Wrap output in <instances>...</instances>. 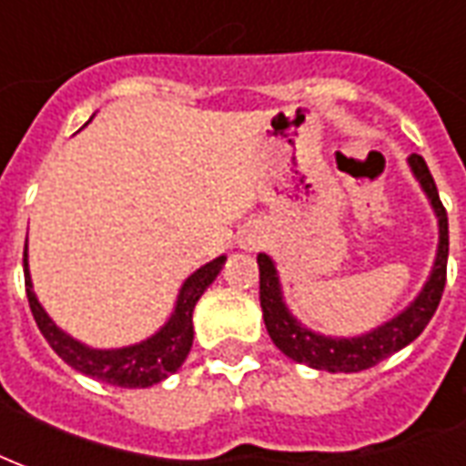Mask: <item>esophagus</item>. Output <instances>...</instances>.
<instances>
[{"instance_id":"1","label":"esophagus","mask_w":466,"mask_h":466,"mask_svg":"<svg viewBox=\"0 0 466 466\" xmlns=\"http://www.w3.org/2000/svg\"><path fill=\"white\" fill-rule=\"evenodd\" d=\"M248 246H250V248H256V240H248Z\"/></svg>"}]
</instances>
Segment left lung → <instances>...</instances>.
<instances>
[{"mask_svg": "<svg viewBox=\"0 0 466 466\" xmlns=\"http://www.w3.org/2000/svg\"><path fill=\"white\" fill-rule=\"evenodd\" d=\"M412 168L414 178L420 181L422 191L432 203L437 226H440V246L434 258L432 273L427 283L407 305L405 310L397 312L392 320L382 322L375 330L355 338H330L320 332L308 330L305 325L295 320L288 305L283 303V290L278 280V270L270 256L260 253L258 256V270H260V308H263V320H266L268 335L275 342V348L288 355L295 362H303L308 368L328 370V372H360L368 370L377 362H382L390 355H395L410 342L417 340L427 322L432 320L437 305L442 300L444 283H447V253H450V228H447V210H444L437 186L422 156L412 154L407 158Z\"/></svg>", "mask_w": 466, "mask_h": 466, "instance_id": "1", "label": "left lung"}]
</instances>
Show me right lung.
<instances>
[{
	"mask_svg": "<svg viewBox=\"0 0 466 466\" xmlns=\"http://www.w3.org/2000/svg\"><path fill=\"white\" fill-rule=\"evenodd\" d=\"M223 263H226V256L210 260L198 268L191 278H186V283L178 290V300H176L171 318L156 335L136 342V345H128V348L116 350H94L56 328V322L46 315L34 293L29 263H26V246H24V283H26V298H29L34 320L54 352L66 365L79 370L81 375H89L94 380L108 382V385L151 387L173 375L183 365V360L188 358L193 345V308L200 300V295L206 293V288L216 280Z\"/></svg>",
	"mask_w": 466,
	"mask_h": 466,
	"instance_id": "obj_1",
	"label": "right lung"
}]
</instances>
